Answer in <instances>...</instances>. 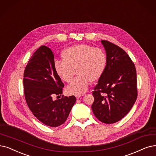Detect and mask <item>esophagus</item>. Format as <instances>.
<instances>
[{"instance_id":"34e87169","label":"esophagus","mask_w":156,"mask_h":156,"mask_svg":"<svg viewBox=\"0 0 156 156\" xmlns=\"http://www.w3.org/2000/svg\"><path fill=\"white\" fill-rule=\"evenodd\" d=\"M83 96H84L83 94H81V95H76V97L77 98H79L81 97H83Z\"/></svg>"}]
</instances>
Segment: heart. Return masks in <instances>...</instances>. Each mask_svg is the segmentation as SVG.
I'll list each match as a JSON object with an SVG mask.
<instances>
[{
	"label": "heart",
	"instance_id": "obj_1",
	"mask_svg": "<svg viewBox=\"0 0 156 156\" xmlns=\"http://www.w3.org/2000/svg\"><path fill=\"white\" fill-rule=\"evenodd\" d=\"M62 58L63 61L54 62L55 70L61 79L68 83L72 81L76 72L77 74L66 88L69 94L84 93L90 81H97L102 76L106 66L104 51L90 45L78 44L68 47L62 53Z\"/></svg>",
	"mask_w": 156,
	"mask_h": 156
}]
</instances>
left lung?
Segmentation results:
<instances>
[{"label":"left lung","mask_w":156,"mask_h":156,"mask_svg":"<svg viewBox=\"0 0 156 156\" xmlns=\"http://www.w3.org/2000/svg\"><path fill=\"white\" fill-rule=\"evenodd\" d=\"M101 43L106 53V66L92 93L91 109L100 121L113 123L125 116L136 101V70L122 48L106 40Z\"/></svg>","instance_id":"left-lung-1"}]
</instances>
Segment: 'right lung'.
<instances>
[{
	"label": "right lung",
	"mask_w": 156,
	"mask_h": 156,
	"mask_svg": "<svg viewBox=\"0 0 156 156\" xmlns=\"http://www.w3.org/2000/svg\"><path fill=\"white\" fill-rule=\"evenodd\" d=\"M24 94L29 109L45 125L52 127L64 123L76 101L74 96H61L64 84L54 68L52 51L41 46L28 62L23 76Z\"/></svg>",
	"instance_id": "1"
}]
</instances>
